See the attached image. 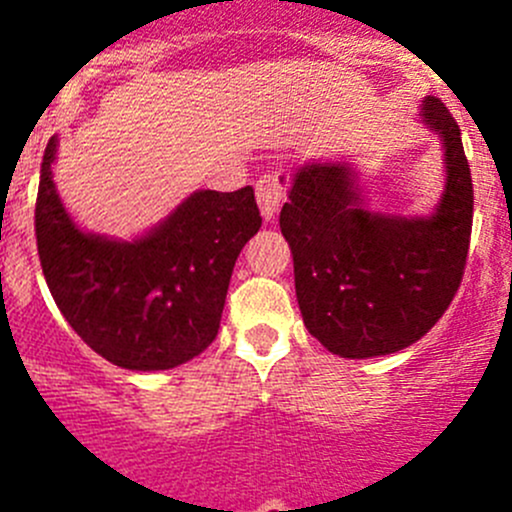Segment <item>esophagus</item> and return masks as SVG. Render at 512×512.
I'll list each match as a JSON object with an SVG mask.
<instances>
[{"label": "esophagus", "mask_w": 512, "mask_h": 512, "mask_svg": "<svg viewBox=\"0 0 512 512\" xmlns=\"http://www.w3.org/2000/svg\"><path fill=\"white\" fill-rule=\"evenodd\" d=\"M289 188V175L285 170H272V173H265L260 180H257V203H260L262 218L272 220L277 215V210L285 203V195Z\"/></svg>", "instance_id": "34e87169"}]
</instances>
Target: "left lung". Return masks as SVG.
Returning a JSON list of instances; mask_svg holds the SVG:
<instances>
[{
  "label": "left lung",
  "mask_w": 512,
  "mask_h": 512,
  "mask_svg": "<svg viewBox=\"0 0 512 512\" xmlns=\"http://www.w3.org/2000/svg\"><path fill=\"white\" fill-rule=\"evenodd\" d=\"M421 118L446 158V190L431 218L369 213L342 163L299 168L280 213L304 327L344 359L411 347L443 317L466 272L473 180L461 128L436 96L423 101Z\"/></svg>",
  "instance_id": "1"
}]
</instances>
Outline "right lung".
<instances>
[{
    "label": "right lung",
    "instance_id": "obj_1",
    "mask_svg": "<svg viewBox=\"0 0 512 512\" xmlns=\"http://www.w3.org/2000/svg\"><path fill=\"white\" fill-rule=\"evenodd\" d=\"M41 160L34 230L41 270L76 334L121 369H173L218 337L232 267L262 218L250 185L198 190L136 242L81 232Z\"/></svg>",
    "mask_w": 512,
    "mask_h": 512
}]
</instances>
